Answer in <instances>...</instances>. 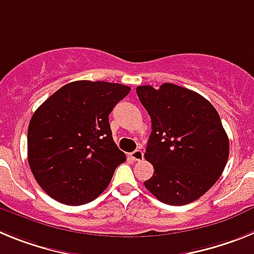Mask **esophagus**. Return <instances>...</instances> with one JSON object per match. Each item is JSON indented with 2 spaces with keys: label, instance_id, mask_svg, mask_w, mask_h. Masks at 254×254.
I'll list each match as a JSON object with an SVG mask.
<instances>
[{
  "label": "esophagus",
  "instance_id": "34e87169",
  "mask_svg": "<svg viewBox=\"0 0 254 254\" xmlns=\"http://www.w3.org/2000/svg\"><path fill=\"white\" fill-rule=\"evenodd\" d=\"M131 158L133 159L134 161L143 160V152L141 151V150H136V151L131 152Z\"/></svg>",
  "mask_w": 254,
  "mask_h": 254
}]
</instances>
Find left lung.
<instances>
[{"instance_id": "1", "label": "left lung", "mask_w": 254, "mask_h": 254, "mask_svg": "<svg viewBox=\"0 0 254 254\" xmlns=\"http://www.w3.org/2000/svg\"><path fill=\"white\" fill-rule=\"evenodd\" d=\"M136 93L152 128L145 159L154 174L143 185L167 205L193 202L216 183L229 158L219 113L203 96L174 84L142 85Z\"/></svg>"}]
</instances>
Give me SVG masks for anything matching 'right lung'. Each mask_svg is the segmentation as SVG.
Returning <instances> with one entry per match:
<instances>
[{
	"instance_id": "right-lung-1",
	"label": "right lung",
	"mask_w": 254,
	"mask_h": 254,
	"mask_svg": "<svg viewBox=\"0 0 254 254\" xmlns=\"http://www.w3.org/2000/svg\"><path fill=\"white\" fill-rule=\"evenodd\" d=\"M129 90L114 82L73 81L35 111L28 128V161L48 196L80 206L109 186L126 161L112 137L109 114Z\"/></svg>"
}]
</instances>
